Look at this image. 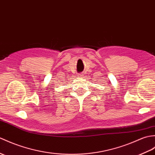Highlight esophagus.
I'll return each instance as SVG.
<instances>
[{"label": "esophagus", "mask_w": 155, "mask_h": 155, "mask_svg": "<svg viewBox=\"0 0 155 155\" xmlns=\"http://www.w3.org/2000/svg\"><path fill=\"white\" fill-rule=\"evenodd\" d=\"M83 74H82V73H78V77H83Z\"/></svg>", "instance_id": "esophagus-1"}]
</instances>
